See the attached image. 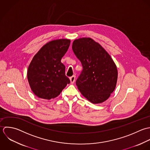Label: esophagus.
Wrapping results in <instances>:
<instances>
[{
    "label": "esophagus",
    "mask_w": 150,
    "mask_h": 150,
    "mask_svg": "<svg viewBox=\"0 0 150 150\" xmlns=\"http://www.w3.org/2000/svg\"><path fill=\"white\" fill-rule=\"evenodd\" d=\"M69 79H70V81H71V84H73V83H74V82H75V76L74 75V76H71V77L69 78Z\"/></svg>",
    "instance_id": "1"
}]
</instances>
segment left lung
<instances>
[{"label": "left lung", "mask_w": 150, "mask_h": 150, "mask_svg": "<svg viewBox=\"0 0 150 150\" xmlns=\"http://www.w3.org/2000/svg\"><path fill=\"white\" fill-rule=\"evenodd\" d=\"M72 48L83 67L76 82L78 89L93 104L106 101L117 85L118 70L114 61L98 43L90 38L75 39Z\"/></svg>", "instance_id": "1"}]
</instances>
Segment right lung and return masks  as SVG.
I'll return each mask as SVG.
<instances>
[{"instance_id":"1","label":"right lung","mask_w":150,"mask_h":150,"mask_svg":"<svg viewBox=\"0 0 150 150\" xmlns=\"http://www.w3.org/2000/svg\"><path fill=\"white\" fill-rule=\"evenodd\" d=\"M70 39L53 40L45 44L33 56L27 71V78L33 93L40 98L57 97L70 83L61 62L70 45Z\"/></svg>"}]
</instances>
